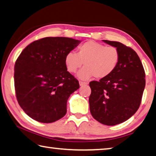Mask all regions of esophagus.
<instances>
[{"instance_id": "obj_1", "label": "esophagus", "mask_w": 156, "mask_h": 156, "mask_svg": "<svg viewBox=\"0 0 156 156\" xmlns=\"http://www.w3.org/2000/svg\"><path fill=\"white\" fill-rule=\"evenodd\" d=\"M79 84H80V86H84V85H87V83H85V82L79 81Z\"/></svg>"}]
</instances>
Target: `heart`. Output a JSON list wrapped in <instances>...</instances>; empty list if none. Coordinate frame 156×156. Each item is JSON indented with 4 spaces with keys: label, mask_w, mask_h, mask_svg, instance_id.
Returning <instances> with one entry per match:
<instances>
[{
    "label": "heart",
    "mask_w": 156,
    "mask_h": 156,
    "mask_svg": "<svg viewBox=\"0 0 156 156\" xmlns=\"http://www.w3.org/2000/svg\"><path fill=\"white\" fill-rule=\"evenodd\" d=\"M121 53L117 47L106 46L94 41H88L78 47L77 53L69 52L65 57V64L70 73L78 72V77L88 80L93 77L105 78L115 72L119 64Z\"/></svg>",
    "instance_id": "b5f03b06"
}]
</instances>
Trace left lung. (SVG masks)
Wrapping results in <instances>:
<instances>
[{
	"label": "left lung",
	"instance_id": "8db88e82",
	"mask_svg": "<svg viewBox=\"0 0 156 156\" xmlns=\"http://www.w3.org/2000/svg\"><path fill=\"white\" fill-rule=\"evenodd\" d=\"M120 51L117 69L100 81H91L89 86L90 114L99 122L115 126L132 117L139 108L145 87V73L136 52L118 41L103 40Z\"/></svg>",
	"mask_w": 156,
	"mask_h": 156
}]
</instances>
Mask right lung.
Returning a JSON list of instances; mask_svg holds the SVG:
<instances>
[{
	"label": "right lung",
	"instance_id": "1",
	"mask_svg": "<svg viewBox=\"0 0 156 156\" xmlns=\"http://www.w3.org/2000/svg\"><path fill=\"white\" fill-rule=\"evenodd\" d=\"M76 39L49 37L32 42L14 66L17 100L33 119L49 123L67 112V101L80 85L67 72L65 57L80 44Z\"/></svg>",
	"mask_w": 156,
	"mask_h": 156
}]
</instances>
